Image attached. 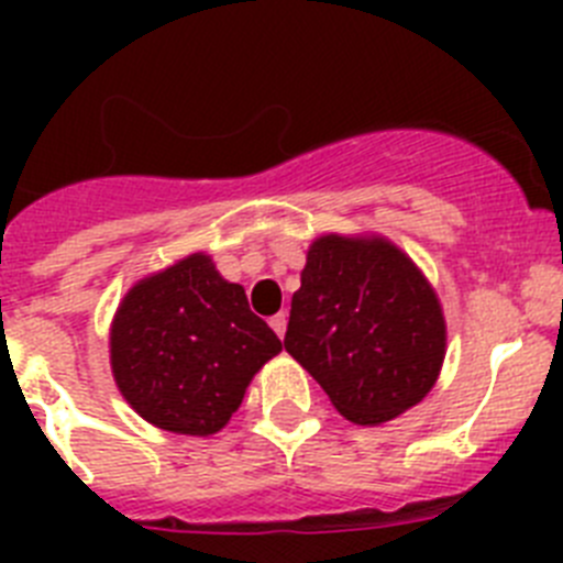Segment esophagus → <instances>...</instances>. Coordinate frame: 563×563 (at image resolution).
Wrapping results in <instances>:
<instances>
[{
  "label": "esophagus",
  "instance_id": "obj_1",
  "mask_svg": "<svg viewBox=\"0 0 563 563\" xmlns=\"http://www.w3.org/2000/svg\"><path fill=\"white\" fill-rule=\"evenodd\" d=\"M271 327H273V332H276L278 338H285V332H287V316H285V312H278V316H273L271 318Z\"/></svg>",
  "mask_w": 563,
  "mask_h": 563
}]
</instances>
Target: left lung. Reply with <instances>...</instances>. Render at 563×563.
<instances>
[{
    "instance_id": "1",
    "label": "left lung",
    "mask_w": 563,
    "mask_h": 563,
    "mask_svg": "<svg viewBox=\"0 0 563 563\" xmlns=\"http://www.w3.org/2000/svg\"><path fill=\"white\" fill-rule=\"evenodd\" d=\"M285 350L357 426L395 420L434 389L445 316L429 278L377 233H324L292 292Z\"/></svg>"
}]
</instances>
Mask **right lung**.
<instances>
[{"label": "right lung", "mask_w": 563, "mask_h": 563, "mask_svg": "<svg viewBox=\"0 0 563 563\" xmlns=\"http://www.w3.org/2000/svg\"><path fill=\"white\" fill-rule=\"evenodd\" d=\"M282 352L253 316L245 287L191 253L134 282L109 330V363L123 400L172 434L225 429L253 375Z\"/></svg>", "instance_id": "add662e5"}]
</instances>
